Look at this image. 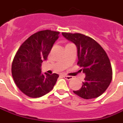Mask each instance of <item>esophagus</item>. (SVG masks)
Masks as SVG:
<instances>
[{"label": "esophagus", "instance_id": "34e87169", "mask_svg": "<svg viewBox=\"0 0 123 123\" xmlns=\"http://www.w3.org/2000/svg\"><path fill=\"white\" fill-rule=\"evenodd\" d=\"M64 78L66 80H71V79L73 78L72 76H68V75H64Z\"/></svg>", "mask_w": 123, "mask_h": 123}]
</instances>
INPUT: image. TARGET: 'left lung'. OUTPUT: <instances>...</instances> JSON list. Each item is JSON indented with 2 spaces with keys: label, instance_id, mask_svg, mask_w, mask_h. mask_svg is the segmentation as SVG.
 Here are the masks:
<instances>
[{
  "label": "left lung",
  "instance_id": "left-lung-1",
  "mask_svg": "<svg viewBox=\"0 0 123 123\" xmlns=\"http://www.w3.org/2000/svg\"><path fill=\"white\" fill-rule=\"evenodd\" d=\"M64 38L77 47V64L85 74L80 89L73 92L85 99L101 95L110 85L112 70L110 60L103 48L92 38L81 33H62Z\"/></svg>",
  "mask_w": 123,
  "mask_h": 123
}]
</instances>
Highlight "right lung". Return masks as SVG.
Listing matches in <instances>:
<instances>
[{"mask_svg":"<svg viewBox=\"0 0 123 123\" xmlns=\"http://www.w3.org/2000/svg\"><path fill=\"white\" fill-rule=\"evenodd\" d=\"M58 31L43 30L31 35L20 46L12 64V75L19 89L27 96L37 98L50 92L59 75L42 74L41 66L46 61Z\"/></svg>","mask_w":123,"mask_h":123,"instance_id":"1","label":"right lung"}]
</instances>
